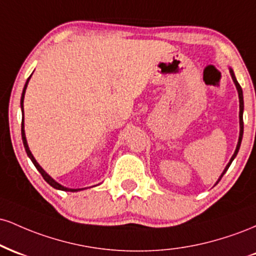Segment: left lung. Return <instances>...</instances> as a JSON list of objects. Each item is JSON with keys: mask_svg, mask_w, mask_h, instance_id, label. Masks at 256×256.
Listing matches in <instances>:
<instances>
[{"mask_svg": "<svg viewBox=\"0 0 256 256\" xmlns=\"http://www.w3.org/2000/svg\"><path fill=\"white\" fill-rule=\"evenodd\" d=\"M228 70H230V74H231L232 80H234V85H236V89H237V92H238V98H240V137H238V142H237L236 150H234V155H232L231 158H230V161H228V165H226V167L224 168V171H222V174H220V177H219L218 180H216V185L219 183L220 179H222V176H224L225 173H226V171H228V167H230L231 162H232V161H234V158L237 156V152H238V150H240V142H242V137H243V110H244V102H243V91H242V88H240V85L238 84V82H237L236 76H234V70H232L231 67H228Z\"/></svg>", "mask_w": 256, "mask_h": 256, "instance_id": "8db88e82", "label": "left lung"}]
</instances>
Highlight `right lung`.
<instances>
[{
	"label": "right lung",
	"instance_id": "right-lung-1",
	"mask_svg": "<svg viewBox=\"0 0 256 256\" xmlns=\"http://www.w3.org/2000/svg\"><path fill=\"white\" fill-rule=\"evenodd\" d=\"M32 76V74H31ZM30 77L28 78V80H26L25 83V86L24 89H22V100H20V107H22V143H24V146H25V150H26V154H28V156L31 158V161L34 162V165L36 168L38 170V172L42 174V177L44 178V180L49 185H52L54 189H58V190H62V192H80V190H84L86 189V188H84V189H71V188H66L64 186V185H61L60 183H58L55 179H52L50 176L42 168V167L40 166V164L37 162L36 158H34V155H32V152L30 150V148H28V140H26V136H25V125H24V98H25V92H26V88H28V80H30Z\"/></svg>",
	"mask_w": 256,
	"mask_h": 256
}]
</instances>
